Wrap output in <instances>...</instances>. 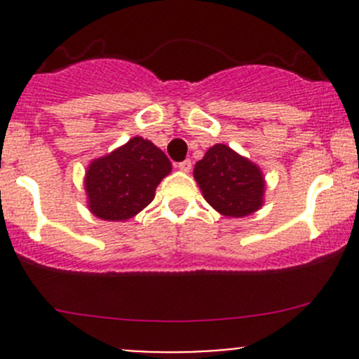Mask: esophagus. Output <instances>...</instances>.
<instances>
[{
    "instance_id": "obj_1",
    "label": "esophagus",
    "mask_w": 359,
    "mask_h": 359,
    "mask_svg": "<svg viewBox=\"0 0 359 359\" xmlns=\"http://www.w3.org/2000/svg\"><path fill=\"white\" fill-rule=\"evenodd\" d=\"M177 168H179L180 172L189 173L191 168H193V163H191V159H186V161H180L179 165H177Z\"/></svg>"
}]
</instances>
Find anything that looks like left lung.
<instances>
[{
	"label": "left lung",
	"instance_id": "8db88e82",
	"mask_svg": "<svg viewBox=\"0 0 359 359\" xmlns=\"http://www.w3.org/2000/svg\"><path fill=\"white\" fill-rule=\"evenodd\" d=\"M203 198L220 215L241 219L262 208L266 179L259 165L226 144H215L194 165Z\"/></svg>",
	"mask_w": 359,
	"mask_h": 359
}]
</instances>
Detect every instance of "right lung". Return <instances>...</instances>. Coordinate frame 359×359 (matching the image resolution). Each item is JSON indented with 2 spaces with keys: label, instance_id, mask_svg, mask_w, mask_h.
<instances>
[{
  "label": "right lung",
  "instance_id": "obj_1",
  "mask_svg": "<svg viewBox=\"0 0 359 359\" xmlns=\"http://www.w3.org/2000/svg\"><path fill=\"white\" fill-rule=\"evenodd\" d=\"M172 172V163L144 137H132L106 156L93 159L85 172L86 206L99 219L125 222L156 196V187Z\"/></svg>",
  "mask_w": 359,
  "mask_h": 359
}]
</instances>
